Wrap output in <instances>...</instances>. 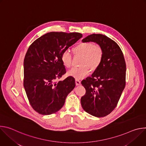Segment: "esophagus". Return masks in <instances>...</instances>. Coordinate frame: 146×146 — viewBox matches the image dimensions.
I'll return each instance as SVG.
<instances>
[{
  "label": "esophagus",
  "mask_w": 146,
  "mask_h": 146,
  "mask_svg": "<svg viewBox=\"0 0 146 146\" xmlns=\"http://www.w3.org/2000/svg\"><path fill=\"white\" fill-rule=\"evenodd\" d=\"M80 84H81L80 80L78 79H76V84L77 86H78V85H80Z\"/></svg>",
  "instance_id": "1"
}]
</instances>
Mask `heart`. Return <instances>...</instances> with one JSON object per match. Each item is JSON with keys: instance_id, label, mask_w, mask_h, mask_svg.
<instances>
[{"instance_id": "heart-1", "label": "heart", "mask_w": 146, "mask_h": 146, "mask_svg": "<svg viewBox=\"0 0 146 146\" xmlns=\"http://www.w3.org/2000/svg\"><path fill=\"white\" fill-rule=\"evenodd\" d=\"M74 55L81 56L77 68H73L68 72V74L77 79L86 76L91 71L95 70L100 65L103 55V51L99 44H94L91 42L80 43L73 49ZM60 59L63 65L66 68H70L72 64L71 54L65 51L62 53Z\"/></svg>"}]
</instances>
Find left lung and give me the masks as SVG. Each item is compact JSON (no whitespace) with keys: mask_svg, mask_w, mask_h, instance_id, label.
I'll use <instances>...</instances> for the list:
<instances>
[{"mask_svg":"<svg viewBox=\"0 0 146 146\" xmlns=\"http://www.w3.org/2000/svg\"><path fill=\"white\" fill-rule=\"evenodd\" d=\"M82 41L100 45L103 55L100 65L91 77L81 81L86 90L81 98V106L93 116L105 117L115 108L125 87V61L119 46L105 35H90Z\"/></svg>","mask_w":146,"mask_h":146,"instance_id":"left-lung-1","label":"left lung"}]
</instances>
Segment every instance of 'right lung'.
<instances>
[{"mask_svg":"<svg viewBox=\"0 0 146 146\" xmlns=\"http://www.w3.org/2000/svg\"><path fill=\"white\" fill-rule=\"evenodd\" d=\"M82 37L80 33L52 32L36 39L29 46L24 61V87L32 108L42 115L59 111L68 95L76 86L68 77L54 81L66 73L60 56Z\"/></svg>","mask_w":146,"mask_h":146,"instance_id":"right-lung-1","label":"right lung"}]
</instances>
